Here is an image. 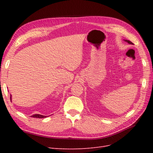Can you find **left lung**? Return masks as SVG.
I'll return each instance as SVG.
<instances>
[{
  "label": "left lung",
  "mask_w": 153,
  "mask_h": 153,
  "mask_svg": "<svg viewBox=\"0 0 153 153\" xmlns=\"http://www.w3.org/2000/svg\"><path fill=\"white\" fill-rule=\"evenodd\" d=\"M124 41H126V42H127V43H128L129 44H131V45H132L133 44V43L132 42H131L130 41H129V40H124Z\"/></svg>",
  "instance_id": "8db88e82"
}]
</instances>
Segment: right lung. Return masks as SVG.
I'll use <instances>...</instances> for the list:
<instances>
[{
  "label": "right lung",
  "mask_w": 153,
  "mask_h": 153,
  "mask_svg": "<svg viewBox=\"0 0 153 153\" xmlns=\"http://www.w3.org/2000/svg\"><path fill=\"white\" fill-rule=\"evenodd\" d=\"M10 100L11 101V95L10 97ZM31 117H33L35 118H45L47 117V116H45V115H40V114H34V115H32Z\"/></svg>",
  "instance_id": "obj_1"
}]
</instances>
